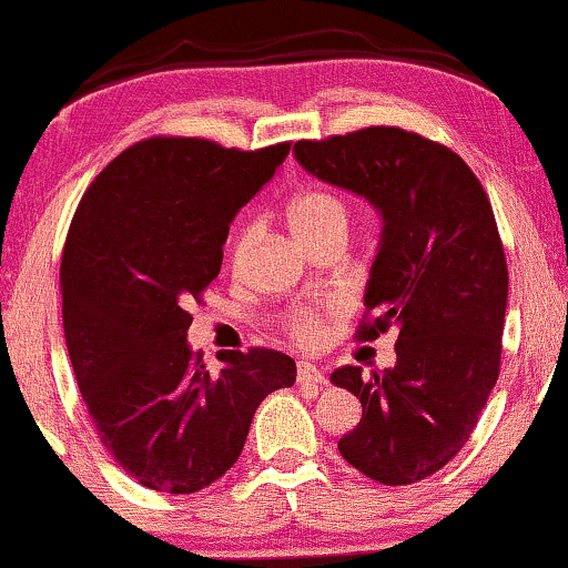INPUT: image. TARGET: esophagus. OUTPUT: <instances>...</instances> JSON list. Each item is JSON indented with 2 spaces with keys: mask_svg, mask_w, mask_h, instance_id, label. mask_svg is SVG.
<instances>
[{
  "mask_svg": "<svg viewBox=\"0 0 568 568\" xmlns=\"http://www.w3.org/2000/svg\"><path fill=\"white\" fill-rule=\"evenodd\" d=\"M296 379H298L301 385H314V387H320V385L327 383L325 372H322L320 367H314V364H308V362H298Z\"/></svg>",
  "mask_w": 568,
  "mask_h": 568,
  "instance_id": "1",
  "label": "esophagus"
}]
</instances>
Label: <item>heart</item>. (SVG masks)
I'll list each match as a JSON object with an SVG mask.
<instances>
[{
  "label": "heart",
  "instance_id": "b5f03b06",
  "mask_svg": "<svg viewBox=\"0 0 568 568\" xmlns=\"http://www.w3.org/2000/svg\"><path fill=\"white\" fill-rule=\"evenodd\" d=\"M348 206L337 193L333 191H306L291 201L288 206V225L291 233L308 246V243L327 239V235H346L348 233ZM254 239V227H243L233 241V260L241 262L246 256ZM293 335L301 343H317L322 337V320L317 312L304 308L296 312L291 320Z\"/></svg>",
  "mask_w": 568,
  "mask_h": 568
}]
</instances>
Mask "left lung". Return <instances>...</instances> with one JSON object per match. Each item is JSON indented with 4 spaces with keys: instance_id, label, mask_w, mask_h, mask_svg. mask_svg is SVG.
<instances>
[{
    "instance_id": "left-lung-1",
    "label": "left lung",
    "mask_w": 568,
    "mask_h": 568,
    "mask_svg": "<svg viewBox=\"0 0 568 568\" xmlns=\"http://www.w3.org/2000/svg\"><path fill=\"white\" fill-rule=\"evenodd\" d=\"M293 156L383 220L364 291L377 320L356 335L398 327L396 364H346L329 379L362 400L341 456L377 483L412 485L464 448L498 379L508 270L493 206L462 156L400 128L298 141Z\"/></svg>"
}]
</instances>
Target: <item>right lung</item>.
<instances>
[{"label": "right lung", "instance_id": "obj_1", "mask_svg": "<svg viewBox=\"0 0 568 568\" xmlns=\"http://www.w3.org/2000/svg\"><path fill=\"white\" fill-rule=\"evenodd\" d=\"M288 152L139 141L99 172L70 222L60 270L70 364L104 448L156 493L220 479L262 400L296 383V362L270 348L220 351L212 375L189 346L185 312L220 275L235 214Z\"/></svg>", "mask_w": 568, "mask_h": 568}]
</instances>
